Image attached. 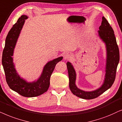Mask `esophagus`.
Returning <instances> with one entry per match:
<instances>
[{"label": "esophagus", "mask_w": 122, "mask_h": 122, "mask_svg": "<svg viewBox=\"0 0 122 122\" xmlns=\"http://www.w3.org/2000/svg\"><path fill=\"white\" fill-rule=\"evenodd\" d=\"M72 55L71 54V53H66L64 55V58L65 60H69L70 59H71V58H72Z\"/></svg>", "instance_id": "34e87169"}]
</instances>
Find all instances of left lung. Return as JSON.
I'll return each instance as SVG.
<instances>
[{"mask_svg":"<svg viewBox=\"0 0 122 122\" xmlns=\"http://www.w3.org/2000/svg\"><path fill=\"white\" fill-rule=\"evenodd\" d=\"M99 36L104 42L107 49V63L105 79L99 88L92 92H85L79 89L75 84L76 72L70 62H67V67L69 77V87L73 94L84 99L96 98L110 88L116 79L117 66L119 61V51L117 43L114 30L104 17L102 18L101 25L98 30Z\"/></svg>","mask_w":122,"mask_h":122,"instance_id":"8db88e82","label":"left lung"}]
</instances>
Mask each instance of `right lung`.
Wrapping results in <instances>:
<instances>
[{"mask_svg": "<svg viewBox=\"0 0 122 122\" xmlns=\"http://www.w3.org/2000/svg\"><path fill=\"white\" fill-rule=\"evenodd\" d=\"M27 18V15H22L9 30L6 37L5 47L3 51L2 65L6 82L9 87L22 96L35 97L47 91L50 86V77L56 65L61 61L63 57H60L47 62L43 68L41 75L36 81L28 82L19 76L14 67L12 56L25 19Z\"/></svg>", "mask_w": 122, "mask_h": 122, "instance_id": "right-lung-1", "label": "right lung"}]
</instances>
